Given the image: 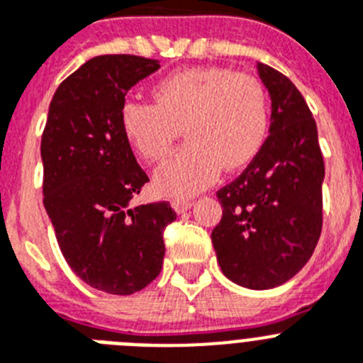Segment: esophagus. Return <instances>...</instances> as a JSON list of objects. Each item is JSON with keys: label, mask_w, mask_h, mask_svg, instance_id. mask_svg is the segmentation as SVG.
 <instances>
[{"label": "esophagus", "mask_w": 363, "mask_h": 363, "mask_svg": "<svg viewBox=\"0 0 363 363\" xmlns=\"http://www.w3.org/2000/svg\"><path fill=\"white\" fill-rule=\"evenodd\" d=\"M192 207V203L189 200H172V209L176 211L178 214H184L185 211H189Z\"/></svg>", "instance_id": "obj_1"}]
</instances>
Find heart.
<instances>
[{
    "mask_svg": "<svg viewBox=\"0 0 363 363\" xmlns=\"http://www.w3.org/2000/svg\"><path fill=\"white\" fill-rule=\"evenodd\" d=\"M154 104L127 99L120 123L142 158L158 162L185 129L189 143L154 172V187L171 198L194 196L216 182L221 167L249 165L269 133L264 86L249 74L191 67L154 83Z\"/></svg>",
    "mask_w": 363,
    "mask_h": 363,
    "instance_id": "1",
    "label": "heart"
}]
</instances>
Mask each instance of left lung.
Here are the masks:
<instances>
[{
    "label": "left lung",
    "mask_w": 363,
    "mask_h": 363,
    "mask_svg": "<svg viewBox=\"0 0 363 363\" xmlns=\"http://www.w3.org/2000/svg\"><path fill=\"white\" fill-rule=\"evenodd\" d=\"M271 96L269 138L245 171L216 192L213 245L221 271L249 289H272L313 256L322 233L325 176L316 121L287 76L258 63Z\"/></svg>",
    "instance_id": "1"
}]
</instances>
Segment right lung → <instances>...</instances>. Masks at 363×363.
I'll use <instances>...</instances> for the list:
<instances>
[{
	"instance_id": "right-lung-1",
	"label": "right lung",
	"mask_w": 363,
	"mask_h": 363,
	"mask_svg": "<svg viewBox=\"0 0 363 363\" xmlns=\"http://www.w3.org/2000/svg\"><path fill=\"white\" fill-rule=\"evenodd\" d=\"M158 60L107 54L83 63L54 92L41 136L43 205L76 277L104 293L133 294L158 277L169 201L133 207L149 182L120 123L130 86Z\"/></svg>"
}]
</instances>
